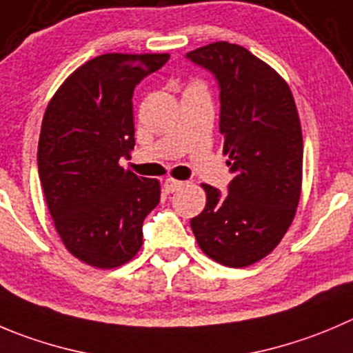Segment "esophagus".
<instances>
[{"instance_id":"esophagus-1","label":"esophagus","mask_w":353,"mask_h":353,"mask_svg":"<svg viewBox=\"0 0 353 353\" xmlns=\"http://www.w3.org/2000/svg\"><path fill=\"white\" fill-rule=\"evenodd\" d=\"M182 187H183V182H180V180H174V179L164 180V189H166V192H176V190H180Z\"/></svg>"}]
</instances>
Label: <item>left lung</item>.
I'll use <instances>...</instances> for the list:
<instances>
[{
	"instance_id": "left-lung-1",
	"label": "left lung",
	"mask_w": 353,
	"mask_h": 353,
	"mask_svg": "<svg viewBox=\"0 0 353 353\" xmlns=\"http://www.w3.org/2000/svg\"><path fill=\"white\" fill-rule=\"evenodd\" d=\"M220 83V133L234 174L229 194L203 183L206 206L190 220L206 256L243 268L270 254L296 214L303 137L284 78L250 50L227 41L187 53Z\"/></svg>"
}]
</instances>
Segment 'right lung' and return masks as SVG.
Wrapping results in <instances>:
<instances>
[{"mask_svg":"<svg viewBox=\"0 0 353 353\" xmlns=\"http://www.w3.org/2000/svg\"><path fill=\"white\" fill-rule=\"evenodd\" d=\"M170 53H105L74 70L48 102L38 170L65 250L83 263L116 268L142 248V225L161 183L119 164L135 147L133 90Z\"/></svg>","mask_w":353,"mask_h":353,"instance_id":"obj_1","label":"right lung"}]
</instances>
